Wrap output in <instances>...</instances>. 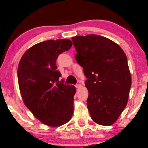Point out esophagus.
<instances>
[{"label": "esophagus", "mask_w": 148, "mask_h": 148, "mask_svg": "<svg viewBox=\"0 0 148 148\" xmlns=\"http://www.w3.org/2000/svg\"><path fill=\"white\" fill-rule=\"evenodd\" d=\"M82 85H81V84H76V85H75V88H81L82 87Z\"/></svg>", "instance_id": "34e87169"}]
</instances>
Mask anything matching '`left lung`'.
I'll use <instances>...</instances> for the list:
<instances>
[{"instance_id": "1", "label": "left lung", "mask_w": 148, "mask_h": 148, "mask_svg": "<svg viewBox=\"0 0 148 148\" xmlns=\"http://www.w3.org/2000/svg\"><path fill=\"white\" fill-rule=\"evenodd\" d=\"M75 59L88 79L87 106L94 122L110 126L128 103L131 75L120 46L105 36L90 34L72 37Z\"/></svg>"}]
</instances>
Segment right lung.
Masks as SVG:
<instances>
[{"instance_id": "add662e5", "label": "right lung", "mask_w": 148, "mask_h": 148, "mask_svg": "<svg viewBox=\"0 0 148 148\" xmlns=\"http://www.w3.org/2000/svg\"><path fill=\"white\" fill-rule=\"evenodd\" d=\"M73 45L69 39L48 40L35 44L21 58L18 68L20 91L24 105L45 125L58 127L71 119L74 86L58 81L56 61Z\"/></svg>"}]
</instances>
